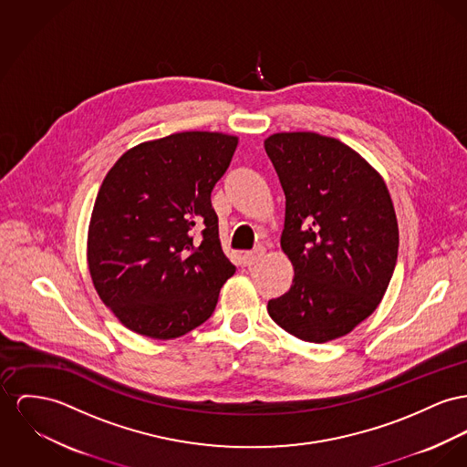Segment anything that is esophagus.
<instances>
[{"mask_svg":"<svg viewBox=\"0 0 467 467\" xmlns=\"http://www.w3.org/2000/svg\"><path fill=\"white\" fill-rule=\"evenodd\" d=\"M262 256H264V248H262V246H258V248L246 251V253L243 254V262H244V265L251 267V265H254Z\"/></svg>","mask_w":467,"mask_h":467,"instance_id":"1","label":"esophagus"}]
</instances>
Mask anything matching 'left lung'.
<instances>
[{"label":"left lung","mask_w":467,"mask_h":467,"mask_svg":"<svg viewBox=\"0 0 467 467\" xmlns=\"http://www.w3.org/2000/svg\"><path fill=\"white\" fill-rule=\"evenodd\" d=\"M285 192L281 249L294 265L267 311L299 340L350 333L379 306L399 254V224L382 177L342 141L317 132L265 140Z\"/></svg>","instance_id":"obj_1"}]
</instances>
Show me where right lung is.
<instances>
[{"label":"right lung","mask_w":467,"mask_h":467,"mask_svg":"<svg viewBox=\"0 0 467 467\" xmlns=\"http://www.w3.org/2000/svg\"><path fill=\"white\" fill-rule=\"evenodd\" d=\"M235 149V136L177 132L127 150L108 171L88 228V269L130 331L171 340L216 310L235 265L221 249L211 192Z\"/></svg>","instance_id":"1"}]
</instances>
